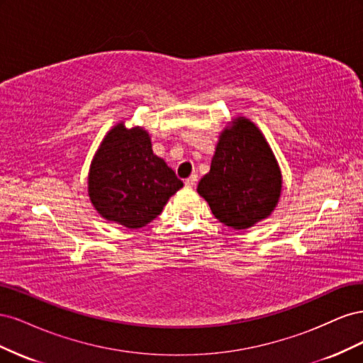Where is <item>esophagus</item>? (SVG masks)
Masks as SVG:
<instances>
[{"mask_svg": "<svg viewBox=\"0 0 363 363\" xmlns=\"http://www.w3.org/2000/svg\"><path fill=\"white\" fill-rule=\"evenodd\" d=\"M196 182H199V175H196V174H192L189 179H186V180H184V184H186V186H189V188H194V186L196 184Z\"/></svg>", "mask_w": 363, "mask_h": 363, "instance_id": "34e87169", "label": "esophagus"}]
</instances>
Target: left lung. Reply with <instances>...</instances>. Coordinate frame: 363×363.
<instances>
[{
	"label": "left lung",
	"instance_id": "obj_1",
	"mask_svg": "<svg viewBox=\"0 0 363 363\" xmlns=\"http://www.w3.org/2000/svg\"><path fill=\"white\" fill-rule=\"evenodd\" d=\"M199 194L223 224L248 228L276 207L281 175L276 157L259 128L238 118L219 136L211 171L200 180Z\"/></svg>",
	"mask_w": 363,
	"mask_h": 363
}]
</instances>
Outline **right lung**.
<instances>
[{
  "label": "right lung",
  "mask_w": 363,
  "mask_h": 363,
  "mask_svg": "<svg viewBox=\"0 0 363 363\" xmlns=\"http://www.w3.org/2000/svg\"><path fill=\"white\" fill-rule=\"evenodd\" d=\"M183 186L175 172L151 150L139 127L124 124L108 131L94 157L89 196L103 218L128 228L144 227Z\"/></svg>",
  "instance_id": "obj_1"
}]
</instances>
